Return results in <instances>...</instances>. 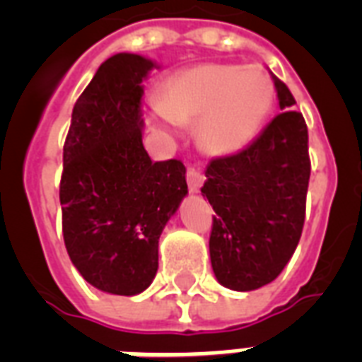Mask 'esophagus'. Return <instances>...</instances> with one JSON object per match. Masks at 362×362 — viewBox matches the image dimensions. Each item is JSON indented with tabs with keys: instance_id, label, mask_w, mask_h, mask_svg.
<instances>
[{
	"instance_id": "esophagus-1",
	"label": "esophagus",
	"mask_w": 362,
	"mask_h": 362,
	"mask_svg": "<svg viewBox=\"0 0 362 362\" xmlns=\"http://www.w3.org/2000/svg\"><path fill=\"white\" fill-rule=\"evenodd\" d=\"M186 180H187V187H189V192L192 193H197L199 187L203 186L204 182V176L203 173L199 169H195V167H187V173H186Z\"/></svg>"
}]
</instances>
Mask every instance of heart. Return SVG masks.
<instances>
[{
	"instance_id": "1",
	"label": "heart",
	"mask_w": 362,
	"mask_h": 362,
	"mask_svg": "<svg viewBox=\"0 0 362 362\" xmlns=\"http://www.w3.org/2000/svg\"><path fill=\"white\" fill-rule=\"evenodd\" d=\"M272 82L261 67L203 64L173 76L158 107L178 124L199 122V141L210 153L227 156L255 139L272 107Z\"/></svg>"
}]
</instances>
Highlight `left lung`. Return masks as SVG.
I'll return each mask as SVG.
<instances>
[{
    "instance_id": "obj_1",
    "label": "left lung",
    "mask_w": 362,
    "mask_h": 362,
    "mask_svg": "<svg viewBox=\"0 0 362 362\" xmlns=\"http://www.w3.org/2000/svg\"><path fill=\"white\" fill-rule=\"evenodd\" d=\"M274 78L281 112L240 152L214 158L201 193L216 216L210 261L221 286L253 291L278 278L303 235L310 180L308 127Z\"/></svg>"
}]
</instances>
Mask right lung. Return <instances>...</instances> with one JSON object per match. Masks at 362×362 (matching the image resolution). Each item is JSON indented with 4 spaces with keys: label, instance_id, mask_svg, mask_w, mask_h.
I'll list each match as a JSON object with an SVG mask.
<instances>
[{
    "label": "right lung",
    "instance_id": "1",
    "mask_svg": "<svg viewBox=\"0 0 362 362\" xmlns=\"http://www.w3.org/2000/svg\"><path fill=\"white\" fill-rule=\"evenodd\" d=\"M156 67L116 54L73 107L59 182L62 229L82 278L105 293L139 295L158 272L165 223L187 193L180 159L142 146V81Z\"/></svg>",
    "mask_w": 362,
    "mask_h": 362
}]
</instances>
